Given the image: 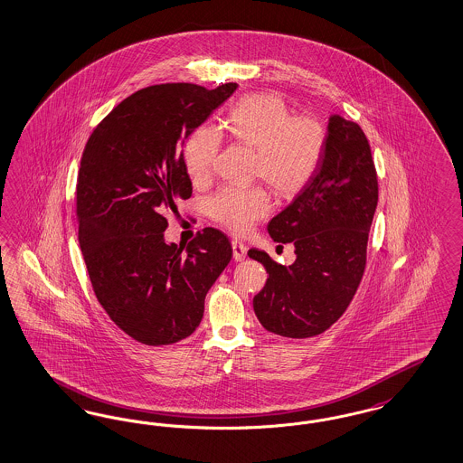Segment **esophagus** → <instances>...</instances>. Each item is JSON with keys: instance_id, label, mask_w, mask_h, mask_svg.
Here are the masks:
<instances>
[{"instance_id": "34e87169", "label": "esophagus", "mask_w": 463, "mask_h": 463, "mask_svg": "<svg viewBox=\"0 0 463 463\" xmlns=\"http://www.w3.org/2000/svg\"><path fill=\"white\" fill-rule=\"evenodd\" d=\"M246 246L241 242V241H232V255H234V260L236 261H242V260L246 259Z\"/></svg>"}]
</instances>
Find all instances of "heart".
Segmentation results:
<instances>
[{
    "label": "heart",
    "instance_id": "heart-1",
    "mask_svg": "<svg viewBox=\"0 0 463 463\" xmlns=\"http://www.w3.org/2000/svg\"><path fill=\"white\" fill-rule=\"evenodd\" d=\"M225 129L241 145L257 149L255 174L284 196H293L314 179L327 145V130L314 117L293 115L278 94H246L232 107ZM221 132L202 126L191 132L183 148L185 172L193 183L206 181L221 149ZM272 210L265 187L225 185L210 202L215 222L244 234Z\"/></svg>",
    "mask_w": 463,
    "mask_h": 463
}]
</instances>
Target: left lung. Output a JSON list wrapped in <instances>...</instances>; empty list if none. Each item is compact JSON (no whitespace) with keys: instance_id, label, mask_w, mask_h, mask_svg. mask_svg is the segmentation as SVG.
I'll return each mask as SVG.
<instances>
[{"instance_id":"left-lung-1","label":"left lung","mask_w":463,"mask_h":463,"mask_svg":"<svg viewBox=\"0 0 463 463\" xmlns=\"http://www.w3.org/2000/svg\"><path fill=\"white\" fill-rule=\"evenodd\" d=\"M377 198L367 136L356 122L333 115L314 179L267 225L272 240L295 246V263L284 267L265 251H248L269 272L253 298L255 314L267 331L312 337L346 312L364 278Z\"/></svg>"}]
</instances>
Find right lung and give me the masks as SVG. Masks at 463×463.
<instances>
[{"instance_id":"add662e5","label":"right lung","mask_w":463,"mask_h":463,"mask_svg":"<svg viewBox=\"0 0 463 463\" xmlns=\"http://www.w3.org/2000/svg\"><path fill=\"white\" fill-rule=\"evenodd\" d=\"M174 82L139 90L96 126L77 175L79 244L99 305L148 345L196 331L204 297L232 259L227 236L206 227L183 251L164 240L166 215L193 193L185 137L236 91Z\"/></svg>"}]
</instances>
